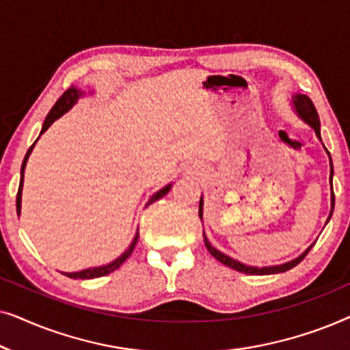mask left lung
<instances>
[{"label": "left lung", "mask_w": 350, "mask_h": 350, "mask_svg": "<svg viewBox=\"0 0 350 350\" xmlns=\"http://www.w3.org/2000/svg\"><path fill=\"white\" fill-rule=\"evenodd\" d=\"M291 108H293V111L298 114V118L301 119V121H304L310 129H314L315 135H317L320 143H322V135H320V119H319L317 109H315L312 100H310L308 95H304V94H293L291 95ZM323 148H325V145H323ZM325 151H327L328 159H329V185H332V210H329V215L327 218V223H328L329 218H332V215H333V210H334V193H333V174L334 172H333L332 156H329L327 148H325ZM202 215H204V198L200 196V202H199L200 219H202ZM204 242H205V247H207V250L210 252V255H212L215 260H218L221 265L231 267V269H234V271H239V272H242V274H248V275H271V274H280V272H286V271L293 269L296 265H299V262L304 260V256L308 255L310 248L314 247V243H312V245L306 248V250L301 253L299 256H296L295 260H291V261L284 262V265L258 267V266H248V265H245V262H241V261L234 260V258H231V256L224 255L223 252H219L218 248H215L212 243L208 242L205 232H204Z\"/></svg>", "instance_id": "1"}]
</instances>
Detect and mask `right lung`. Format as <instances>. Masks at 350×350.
Masks as SVG:
<instances>
[{
  "label": "right lung",
  "instance_id": "obj_1",
  "mask_svg": "<svg viewBox=\"0 0 350 350\" xmlns=\"http://www.w3.org/2000/svg\"><path fill=\"white\" fill-rule=\"evenodd\" d=\"M92 94V92H90ZM85 95V92L84 90H79L78 88H75V85H71V88L66 90V92L62 95V97L57 100V103L54 105V107H52V109L49 111V114H47L46 116V119H44V122H42V129H41V133H40V137L42 135V133H44L47 129H49L52 124H54L57 119L59 118H62L64 116L65 113H68L71 108L75 107L76 103H78V100L81 98V97H84ZM40 137L36 138V142L40 140ZM36 142L33 143V145L30 146V150L27 151V154H25V159H23V162H22V169H21V185H18V193H17V202H16V205H17V215H21V210H22V188H23V172H25V167H27V161H28V157H30V154H31V151H33V148H35V145H36ZM170 188H172V183H169L167 186H164V188L162 189H159L157 191V193H154L151 196L150 199H148V202H146V205H150V204H152V202H156L157 199H161V198H164V196L169 193L170 191ZM137 242H138V231H137V234H135V237H133V241H132V243L131 245H129V248L126 252L122 253L121 256L119 258H116V260L114 261H111V262H108V265H103V266H97V267H88V269H83V271H78V272H62V274H65L66 277H70V279H97V277H103V275H107V274H109V272H113V271H116L119 266L122 265L124 261L127 260L129 256L132 255V252H133V248H135V245H137Z\"/></svg>",
  "mask_w": 350,
  "mask_h": 350
}]
</instances>
